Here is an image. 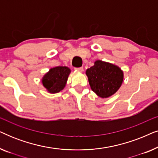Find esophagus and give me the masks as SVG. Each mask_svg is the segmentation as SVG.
<instances>
[{"label": "esophagus", "instance_id": "esophagus-1", "mask_svg": "<svg viewBox=\"0 0 158 158\" xmlns=\"http://www.w3.org/2000/svg\"><path fill=\"white\" fill-rule=\"evenodd\" d=\"M75 70L76 71H78V72L82 73L83 71V68H75Z\"/></svg>", "mask_w": 158, "mask_h": 158}]
</instances>
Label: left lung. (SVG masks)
I'll return each instance as SVG.
<instances>
[{
    "label": "left lung",
    "mask_w": 158,
    "mask_h": 158,
    "mask_svg": "<svg viewBox=\"0 0 158 158\" xmlns=\"http://www.w3.org/2000/svg\"><path fill=\"white\" fill-rule=\"evenodd\" d=\"M85 74L91 90L102 98L115 94L124 81V72L119 67L102 60H96Z\"/></svg>",
    "instance_id": "8db88e82"
}]
</instances>
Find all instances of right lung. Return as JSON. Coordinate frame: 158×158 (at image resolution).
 <instances>
[{
  "instance_id": "right-lung-1",
  "label": "right lung",
  "mask_w": 158,
  "mask_h": 158,
  "mask_svg": "<svg viewBox=\"0 0 158 158\" xmlns=\"http://www.w3.org/2000/svg\"><path fill=\"white\" fill-rule=\"evenodd\" d=\"M70 69L66 66L51 68L42 79L43 86L50 94H57L65 87Z\"/></svg>"
}]
</instances>
